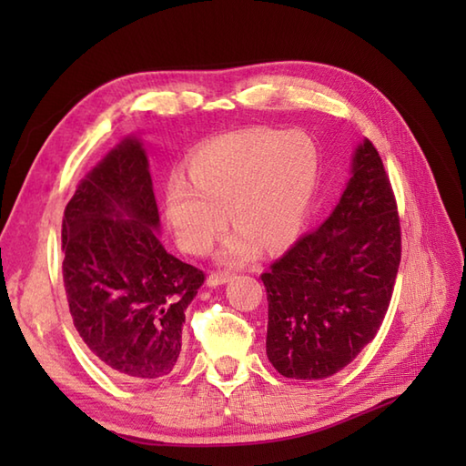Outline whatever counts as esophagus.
<instances>
[{
	"mask_svg": "<svg viewBox=\"0 0 466 466\" xmlns=\"http://www.w3.org/2000/svg\"><path fill=\"white\" fill-rule=\"evenodd\" d=\"M234 272H228V270H216V272H212L210 276H208V284L210 286H220V284H226V282H230L232 279H234Z\"/></svg>",
	"mask_w": 466,
	"mask_h": 466,
	"instance_id": "34e87169",
	"label": "esophagus"
}]
</instances>
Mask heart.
Segmentation results:
<instances>
[{
    "instance_id": "b5f03b06",
    "label": "heart",
    "mask_w": 466,
    "mask_h": 466,
    "mask_svg": "<svg viewBox=\"0 0 466 466\" xmlns=\"http://www.w3.org/2000/svg\"><path fill=\"white\" fill-rule=\"evenodd\" d=\"M320 177L319 146L304 132L244 130L202 146L167 182L166 214L177 244L206 254L226 230V214L238 228L228 244L244 260L256 242L279 248L299 234Z\"/></svg>"
}]
</instances>
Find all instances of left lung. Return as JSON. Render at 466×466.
I'll use <instances>...</instances> for the list:
<instances>
[{"label": "left lung", "mask_w": 466, "mask_h": 466, "mask_svg": "<svg viewBox=\"0 0 466 466\" xmlns=\"http://www.w3.org/2000/svg\"><path fill=\"white\" fill-rule=\"evenodd\" d=\"M400 252L397 198L379 152L364 140L329 220L260 274L274 369L286 379L320 380L350 364L380 330Z\"/></svg>", "instance_id": "1"}]
</instances>
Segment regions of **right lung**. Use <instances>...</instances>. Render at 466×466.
<instances>
[{
  "instance_id": "1",
  "label": "right lung",
  "mask_w": 466,
  "mask_h": 466,
  "mask_svg": "<svg viewBox=\"0 0 466 466\" xmlns=\"http://www.w3.org/2000/svg\"><path fill=\"white\" fill-rule=\"evenodd\" d=\"M142 146L127 137L77 184L62 220L64 286L77 334L122 380L170 374L206 274L167 254Z\"/></svg>"
}]
</instances>
